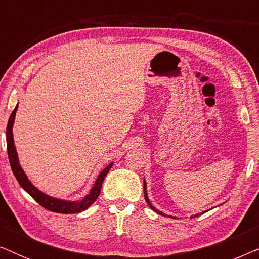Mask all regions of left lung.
<instances>
[{
    "mask_svg": "<svg viewBox=\"0 0 259 259\" xmlns=\"http://www.w3.org/2000/svg\"><path fill=\"white\" fill-rule=\"evenodd\" d=\"M144 194H145V200H146V203L148 204V206H150L152 210H153L154 212H157L158 214H160V215H164V217H168V218H176L175 215H167V214H165L164 212H161V211H159L158 208H155L153 205H152V203L150 201V199H148V196H147V189H146V182H145V179H144ZM204 212H206V211H204ZM204 212H201V213H197V214H194V215H191V218H194V217H197V215H199V214H203Z\"/></svg>",
    "mask_w": 259,
    "mask_h": 259,
    "instance_id": "1",
    "label": "left lung"
}]
</instances>
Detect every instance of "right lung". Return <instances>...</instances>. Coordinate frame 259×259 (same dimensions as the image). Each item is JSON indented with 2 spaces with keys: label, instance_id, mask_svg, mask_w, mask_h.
Returning <instances> with one entry per match:
<instances>
[{
  "label": "right lung",
  "instance_id": "right-lung-1",
  "mask_svg": "<svg viewBox=\"0 0 259 259\" xmlns=\"http://www.w3.org/2000/svg\"><path fill=\"white\" fill-rule=\"evenodd\" d=\"M17 107H19V104L16 105L15 109H14L12 114H10L8 125H7L6 137H7V150H8L9 162H10V166H12L14 176H15L17 182H19L20 186L22 187V189L26 191L29 196L33 197L42 207L47 208L49 211L58 212V213L69 214V213H79V212L87 210V208L98 199L99 194H100V191H101L102 183H104L105 177L107 176L109 169L112 168L113 162H111V164L107 165L104 169H102V172L98 176V178L95 179L94 185L91 189L90 193L86 194V196H84L81 200H65V199H60V198L51 197L48 196V194L44 193L42 191L38 190L29 179H28L27 175L24 173L23 168L21 167L20 165L19 155H17L15 144H14V136H13V126H14V121H15Z\"/></svg>",
  "mask_w": 259,
  "mask_h": 259
}]
</instances>
